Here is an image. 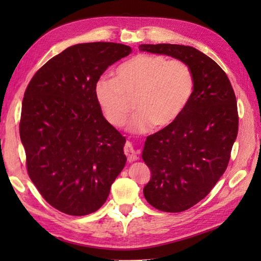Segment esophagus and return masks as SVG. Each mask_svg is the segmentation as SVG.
Returning a JSON list of instances; mask_svg holds the SVG:
<instances>
[{"label":"esophagus","mask_w":261,"mask_h":261,"mask_svg":"<svg viewBox=\"0 0 261 261\" xmlns=\"http://www.w3.org/2000/svg\"><path fill=\"white\" fill-rule=\"evenodd\" d=\"M124 154L127 158V161L131 162V161H135L138 159V155H137V152L136 149L134 147V145H132L130 141H126V143L124 144Z\"/></svg>","instance_id":"obj_1"}]
</instances>
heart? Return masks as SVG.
<instances>
[{
  "instance_id": "heart-1",
  "label": "heart",
  "mask_w": 261,
  "mask_h": 261,
  "mask_svg": "<svg viewBox=\"0 0 261 261\" xmlns=\"http://www.w3.org/2000/svg\"><path fill=\"white\" fill-rule=\"evenodd\" d=\"M194 92L191 68L180 60L158 54H139L116 69V78L101 77L94 96L110 125H124L136 98L137 113L131 118L132 134H146L153 126L163 129L178 120Z\"/></svg>"
}]
</instances>
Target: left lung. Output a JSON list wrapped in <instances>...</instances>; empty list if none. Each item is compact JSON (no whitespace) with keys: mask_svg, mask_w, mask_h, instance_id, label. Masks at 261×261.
Segmentation results:
<instances>
[{"mask_svg":"<svg viewBox=\"0 0 261 261\" xmlns=\"http://www.w3.org/2000/svg\"><path fill=\"white\" fill-rule=\"evenodd\" d=\"M139 49L183 61L194 76L187 109L173 124L148 136L143 151L151 169L145 198L154 208L178 213L204 199L227 169L238 132L235 92L220 65L196 48L159 43Z\"/></svg>","mask_w":261,"mask_h":261,"instance_id":"1","label":"left lung"}]
</instances>
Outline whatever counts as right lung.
<instances>
[{"instance_id":"1","label":"right lung","mask_w":261,"mask_h":261,"mask_svg":"<svg viewBox=\"0 0 261 261\" xmlns=\"http://www.w3.org/2000/svg\"><path fill=\"white\" fill-rule=\"evenodd\" d=\"M130 53L115 42L74 45L43 64L26 87L19 122L26 169L43 199L62 213L98 211L124 168L125 138L105 120L94 86Z\"/></svg>"}]
</instances>
